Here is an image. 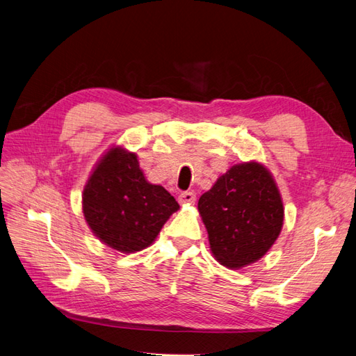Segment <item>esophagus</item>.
<instances>
[{"instance_id": "esophagus-1", "label": "esophagus", "mask_w": 356, "mask_h": 356, "mask_svg": "<svg viewBox=\"0 0 356 356\" xmlns=\"http://www.w3.org/2000/svg\"><path fill=\"white\" fill-rule=\"evenodd\" d=\"M178 202H179V204L195 203L196 202V195H195V193H191V191H184L178 196Z\"/></svg>"}]
</instances>
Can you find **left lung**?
<instances>
[{
    "label": "left lung",
    "instance_id": "8db88e82",
    "mask_svg": "<svg viewBox=\"0 0 356 356\" xmlns=\"http://www.w3.org/2000/svg\"><path fill=\"white\" fill-rule=\"evenodd\" d=\"M211 252L227 268H242L263 258L281 234L284 203L264 165L232 166L197 203Z\"/></svg>",
    "mask_w": 356,
    "mask_h": 356
}]
</instances>
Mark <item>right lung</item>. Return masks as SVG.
<instances>
[{
    "label": "right lung",
    "mask_w": 356,
    "mask_h": 356,
    "mask_svg": "<svg viewBox=\"0 0 356 356\" xmlns=\"http://www.w3.org/2000/svg\"><path fill=\"white\" fill-rule=\"evenodd\" d=\"M178 209L169 191L147 181L136 154L118 145L98 160L83 190V213L92 233L123 254L152 245Z\"/></svg>",
    "instance_id": "obj_1"
}]
</instances>
